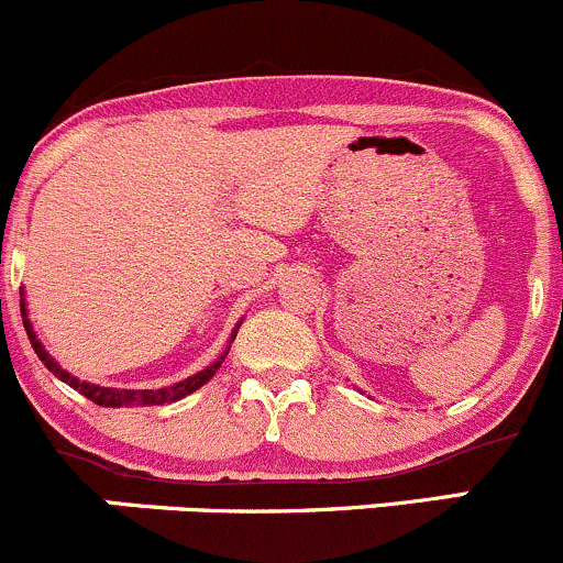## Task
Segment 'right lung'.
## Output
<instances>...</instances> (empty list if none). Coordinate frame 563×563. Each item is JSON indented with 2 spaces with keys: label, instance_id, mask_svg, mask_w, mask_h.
Listing matches in <instances>:
<instances>
[{
  "label": "right lung",
  "instance_id": "add662e5",
  "mask_svg": "<svg viewBox=\"0 0 563 563\" xmlns=\"http://www.w3.org/2000/svg\"><path fill=\"white\" fill-rule=\"evenodd\" d=\"M21 316H23V329H26L29 342H32L34 353H37L40 361H43V364L47 366V369H51L53 375L58 377V380L67 383L69 388L80 390V394L86 396V399H91L93 405H99V407H123V405H173V401L183 399V396L194 394V390L202 388L205 383L210 380L212 375H216V369H218V366L223 364V358H227L229 347H232V342H234V336H236V329L242 327V321L236 323L234 331H232V336H229L227 351H223L221 356H218L216 361H212L210 366H205L202 372H197V375L186 377V380L175 383V386H167V388H156V390H151V388H145V390H134V388H104V386H93V383L78 380V377L69 375L67 369H62V366H58V361L53 358L51 353L45 351L43 342H40V340H37V334H34V327H32V321H29V312H26V301H23V291H21Z\"/></svg>",
  "mask_w": 563,
  "mask_h": 563
}]
</instances>
